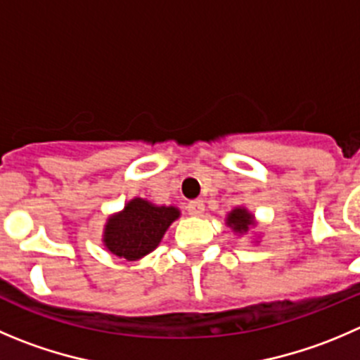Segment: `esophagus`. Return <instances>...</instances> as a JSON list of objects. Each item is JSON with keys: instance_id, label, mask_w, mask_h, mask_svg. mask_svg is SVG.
Returning <instances> with one entry per match:
<instances>
[{"instance_id": "34e87169", "label": "esophagus", "mask_w": 360, "mask_h": 360, "mask_svg": "<svg viewBox=\"0 0 360 360\" xmlns=\"http://www.w3.org/2000/svg\"><path fill=\"white\" fill-rule=\"evenodd\" d=\"M187 212L191 215H201L205 212V203L201 200H194L187 205Z\"/></svg>"}]
</instances>
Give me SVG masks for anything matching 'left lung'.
<instances>
[{
	"instance_id": "8db88e82",
	"label": "left lung",
	"mask_w": 360,
	"mask_h": 360,
	"mask_svg": "<svg viewBox=\"0 0 360 360\" xmlns=\"http://www.w3.org/2000/svg\"><path fill=\"white\" fill-rule=\"evenodd\" d=\"M226 224L233 229L235 233H248L249 229L255 226V215L249 214L244 207H237L229 212L228 217H226Z\"/></svg>"
}]
</instances>
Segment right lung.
<instances>
[{
  "label": "right lung",
  "mask_w": 360,
  "mask_h": 360,
  "mask_svg": "<svg viewBox=\"0 0 360 360\" xmlns=\"http://www.w3.org/2000/svg\"><path fill=\"white\" fill-rule=\"evenodd\" d=\"M178 217L176 207H157L143 198H134L122 212L108 219L102 242L111 255L136 262L160 244L171 222Z\"/></svg>",
  "instance_id": "right-lung-1"
}]
</instances>
